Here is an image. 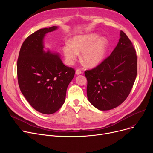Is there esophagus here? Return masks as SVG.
<instances>
[{"label":"esophagus","mask_w":153,"mask_h":153,"mask_svg":"<svg viewBox=\"0 0 153 153\" xmlns=\"http://www.w3.org/2000/svg\"><path fill=\"white\" fill-rule=\"evenodd\" d=\"M82 73V71L80 70V69H77L76 71V74H77V75H79V74H81Z\"/></svg>","instance_id":"34e87169"}]
</instances>
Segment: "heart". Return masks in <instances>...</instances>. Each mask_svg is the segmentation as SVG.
Returning <instances> with one entry per match:
<instances>
[{
	"mask_svg": "<svg viewBox=\"0 0 153 153\" xmlns=\"http://www.w3.org/2000/svg\"><path fill=\"white\" fill-rule=\"evenodd\" d=\"M106 38L100 37L97 34L77 36L72 42H68L63 47V53L67 63L71 65L76 59L79 52L81 59L89 66H94L103 59L107 48Z\"/></svg>",
	"mask_w": 153,
	"mask_h": 153,
	"instance_id": "b5f03b06",
	"label": "heart"
}]
</instances>
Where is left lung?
Instances as JSON below:
<instances>
[{
    "label": "left lung",
    "mask_w": 153,
    "mask_h": 153,
    "mask_svg": "<svg viewBox=\"0 0 153 153\" xmlns=\"http://www.w3.org/2000/svg\"><path fill=\"white\" fill-rule=\"evenodd\" d=\"M84 73L87 98L95 108L111 110L126 100L137 75V57L131 42L123 31L111 54Z\"/></svg>",
    "instance_id": "left-lung-1"
}]
</instances>
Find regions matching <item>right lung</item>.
<instances>
[{"label": "right lung", "mask_w": 153, "mask_h": 153, "mask_svg": "<svg viewBox=\"0 0 153 153\" xmlns=\"http://www.w3.org/2000/svg\"><path fill=\"white\" fill-rule=\"evenodd\" d=\"M57 28L39 29L28 36L21 46L17 64L22 94L34 109L46 115L62 107L75 74V70L64 65L59 54L43 50L44 36Z\"/></svg>", "instance_id": "1"}]
</instances>
